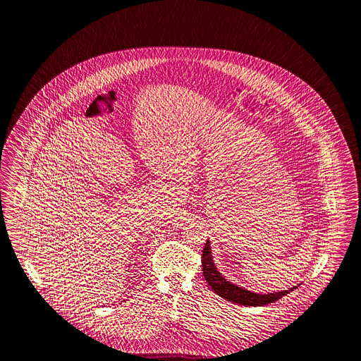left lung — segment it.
Returning <instances> with one entry per match:
<instances>
[{
    "instance_id": "1",
    "label": "left lung",
    "mask_w": 361,
    "mask_h": 361,
    "mask_svg": "<svg viewBox=\"0 0 361 361\" xmlns=\"http://www.w3.org/2000/svg\"><path fill=\"white\" fill-rule=\"evenodd\" d=\"M202 271L207 283L210 285V288L221 298H224L228 302L232 303L240 304V305H266V304L274 303L279 299H281L286 293L292 292L296 289V286L289 288L288 290H281V292H274V293H254L251 290H247L242 286L232 284L224 279V276L217 270L212 259V250H210V243L207 240L205 247L202 250Z\"/></svg>"
}]
</instances>
